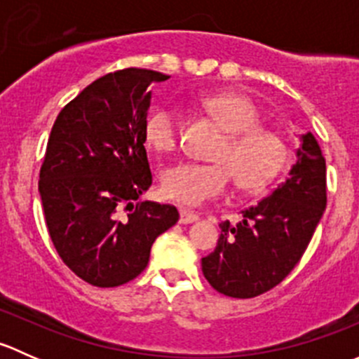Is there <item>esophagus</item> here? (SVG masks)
Here are the masks:
<instances>
[{"instance_id":"esophagus-1","label":"esophagus","mask_w":359,"mask_h":359,"mask_svg":"<svg viewBox=\"0 0 359 359\" xmlns=\"http://www.w3.org/2000/svg\"><path fill=\"white\" fill-rule=\"evenodd\" d=\"M179 213H180V219H179L180 224H193L200 219V217H198V213L189 212V210H186V208H180Z\"/></svg>"}]
</instances>
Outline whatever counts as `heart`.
<instances>
[{
    "mask_svg": "<svg viewBox=\"0 0 359 359\" xmlns=\"http://www.w3.org/2000/svg\"><path fill=\"white\" fill-rule=\"evenodd\" d=\"M206 112L226 132L213 153L215 163H175L163 170L161 189L166 198L198 206L222 196L233 177L240 189L266 186L280 173L288 156L283 137L260 128L259 109L238 93H220L203 100ZM147 146L168 153L179 142V111L159 107L147 118L144 128Z\"/></svg>",
    "mask_w": 359,
    "mask_h": 359,
    "instance_id": "obj_1",
    "label": "heart"
}]
</instances>
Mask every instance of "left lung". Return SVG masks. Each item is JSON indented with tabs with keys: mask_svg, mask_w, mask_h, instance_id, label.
<instances>
[{
	"mask_svg": "<svg viewBox=\"0 0 359 359\" xmlns=\"http://www.w3.org/2000/svg\"><path fill=\"white\" fill-rule=\"evenodd\" d=\"M299 149L285 182L238 224H220L219 243L201 259V269L217 292L252 299L290 274L306 252L327 206V165L311 132L299 135Z\"/></svg>",
	"mask_w": 359,
	"mask_h": 359,
	"instance_id": "obj_1",
	"label": "left lung"
}]
</instances>
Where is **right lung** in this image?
<instances>
[{"mask_svg": "<svg viewBox=\"0 0 359 359\" xmlns=\"http://www.w3.org/2000/svg\"><path fill=\"white\" fill-rule=\"evenodd\" d=\"M168 78L109 72L53 123L38 186L46 227L64 264L93 287L139 276L154 240L179 220L175 206L140 200L153 184L144 147L153 86Z\"/></svg>", "mask_w": 359, "mask_h": 359, "instance_id": "obj_1", "label": "right lung"}]
</instances>
